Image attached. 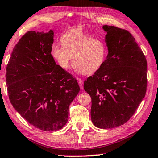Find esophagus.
I'll return each mask as SVG.
<instances>
[{
    "mask_svg": "<svg viewBox=\"0 0 158 158\" xmlns=\"http://www.w3.org/2000/svg\"><path fill=\"white\" fill-rule=\"evenodd\" d=\"M77 82H78V85H79L80 87H81V89H83V82H82V80L79 79L78 81H77Z\"/></svg>",
    "mask_w": 158,
    "mask_h": 158,
    "instance_id": "esophagus-1",
    "label": "esophagus"
}]
</instances>
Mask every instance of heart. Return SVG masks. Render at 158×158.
Listing matches in <instances>:
<instances>
[{"label": "heart", "mask_w": 158, "mask_h": 158, "mask_svg": "<svg viewBox=\"0 0 158 158\" xmlns=\"http://www.w3.org/2000/svg\"><path fill=\"white\" fill-rule=\"evenodd\" d=\"M62 46L54 44L52 54L63 69H67L72 58L73 65L83 75H92L100 69L106 56V47L100 40L92 38L81 31L65 33Z\"/></svg>", "instance_id": "heart-1"}]
</instances>
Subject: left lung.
I'll list each match as a JSON object with an SVG mask.
<instances>
[{
    "instance_id": "1",
    "label": "left lung",
    "mask_w": 158,
    "mask_h": 158,
    "mask_svg": "<svg viewBox=\"0 0 158 158\" xmlns=\"http://www.w3.org/2000/svg\"><path fill=\"white\" fill-rule=\"evenodd\" d=\"M108 54L102 67L84 82L92 99L91 120L96 127L112 128L133 115L145 98L147 61L127 30L104 25Z\"/></svg>"
}]
</instances>
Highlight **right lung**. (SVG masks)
<instances>
[{
    "mask_svg": "<svg viewBox=\"0 0 158 158\" xmlns=\"http://www.w3.org/2000/svg\"><path fill=\"white\" fill-rule=\"evenodd\" d=\"M54 31H29L14 47L6 67L10 101L31 125L45 131L66 124L69 105L77 95V80L56 64Z\"/></svg>",
    "mask_w": 158,
    "mask_h": 158,
    "instance_id": "1",
    "label": "right lung"
}]
</instances>
